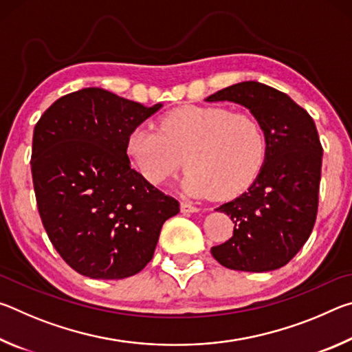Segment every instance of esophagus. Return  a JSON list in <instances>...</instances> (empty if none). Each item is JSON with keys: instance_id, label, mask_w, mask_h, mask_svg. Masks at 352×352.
<instances>
[{"instance_id": "obj_1", "label": "esophagus", "mask_w": 352, "mask_h": 352, "mask_svg": "<svg viewBox=\"0 0 352 352\" xmlns=\"http://www.w3.org/2000/svg\"><path fill=\"white\" fill-rule=\"evenodd\" d=\"M180 208H182V212H184V214H192V212H199L200 211L199 206H194V205H190V204H186V201H183V204L180 205Z\"/></svg>"}]
</instances>
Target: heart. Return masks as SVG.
I'll return each mask as SVG.
<instances>
[{"label":"heart","mask_w":352,"mask_h":352,"mask_svg":"<svg viewBox=\"0 0 352 352\" xmlns=\"http://www.w3.org/2000/svg\"><path fill=\"white\" fill-rule=\"evenodd\" d=\"M126 147L136 170L152 184L166 183L186 162L189 170L182 188L200 199L242 194L259 177L267 158V136L258 119L223 107L170 111L160 119L158 129L136 127Z\"/></svg>","instance_id":"b5f03b06"}]
</instances>
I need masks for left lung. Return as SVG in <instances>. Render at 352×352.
<instances>
[{"label": "left lung", "instance_id": "1", "mask_svg": "<svg viewBox=\"0 0 352 352\" xmlns=\"http://www.w3.org/2000/svg\"><path fill=\"white\" fill-rule=\"evenodd\" d=\"M205 100L245 107L267 136L259 177L216 210L231 217L234 231L211 248L214 259L231 270L281 269L305 245L317 219L323 148L314 119L287 94L256 80L234 83Z\"/></svg>", "mask_w": 352, "mask_h": 352}]
</instances>
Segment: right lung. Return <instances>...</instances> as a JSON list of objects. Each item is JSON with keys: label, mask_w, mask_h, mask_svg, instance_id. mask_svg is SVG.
<instances>
[{"label": "right lung", "mask_w": 352, "mask_h": 352, "mask_svg": "<svg viewBox=\"0 0 352 352\" xmlns=\"http://www.w3.org/2000/svg\"><path fill=\"white\" fill-rule=\"evenodd\" d=\"M163 104L144 107L104 88L62 96L32 138L41 222L63 261L83 276H133L153 258L160 231L180 211L174 197L130 168L127 138Z\"/></svg>", "instance_id": "add662e5"}]
</instances>
